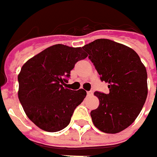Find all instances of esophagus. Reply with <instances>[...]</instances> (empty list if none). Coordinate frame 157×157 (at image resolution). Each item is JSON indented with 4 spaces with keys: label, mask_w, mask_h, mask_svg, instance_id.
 I'll return each instance as SVG.
<instances>
[{
    "label": "esophagus",
    "mask_w": 157,
    "mask_h": 157,
    "mask_svg": "<svg viewBox=\"0 0 157 157\" xmlns=\"http://www.w3.org/2000/svg\"><path fill=\"white\" fill-rule=\"evenodd\" d=\"M91 95H93V91H88L87 96H91Z\"/></svg>",
    "instance_id": "esophagus-1"
}]
</instances>
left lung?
<instances>
[{
  "label": "left lung",
  "instance_id": "1",
  "mask_svg": "<svg viewBox=\"0 0 157 157\" xmlns=\"http://www.w3.org/2000/svg\"><path fill=\"white\" fill-rule=\"evenodd\" d=\"M82 48L109 88L108 94L94 93L100 105L91 112L93 122L104 133H119L135 121L146 101V68L134 50L112 40L97 39Z\"/></svg>",
  "mask_w": 157,
  "mask_h": 157
}]
</instances>
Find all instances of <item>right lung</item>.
I'll use <instances>...</instances> for the list:
<instances>
[{
  "mask_svg": "<svg viewBox=\"0 0 157 157\" xmlns=\"http://www.w3.org/2000/svg\"><path fill=\"white\" fill-rule=\"evenodd\" d=\"M86 57L81 47L55 44L22 65L18 98L29 119L41 129L57 132L69 125L86 92L65 88V83L75 63Z\"/></svg>",
  "mask_w": 157,
  "mask_h": 157,
  "instance_id": "obj_1",
  "label": "right lung"
}]
</instances>
